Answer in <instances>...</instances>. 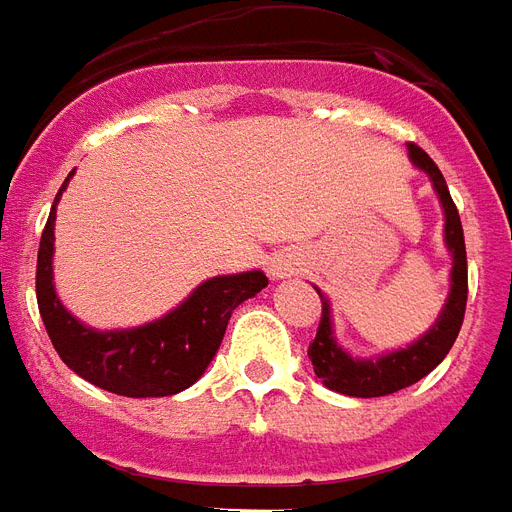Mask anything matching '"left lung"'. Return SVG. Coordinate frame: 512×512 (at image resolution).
<instances>
[{
	"label": "left lung",
	"instance_id": "1",
	"mask_svg": "<svg viewBox=\"0 0 512 512\" xmlns=\"http://www.w3.org/2000/svg\"><path fill=\"white\" fill-rule=\"evenodd\" d=\"M409 158L414 160V166H420L431 177L436 193H439V201L445 207V240L450 253H453L450 297H447V305L442 316H439V322L431 327V333H425L409 349L387 354V357H379V360H352L333 341L330 305L324 300V294L319 292V297H322V316H319L316 338L308 346V357H311L316 376L335 393L354 395V398H379V395L398 393V390H404L409 384L420 382L423 376L431 374L436 365L445 360V354L450 352V346L455 343L458 330L464 324L469 278H466V245L464 229H461V215L455 210V201L450 196V190H447L442 171H439L434 160L428 158V152L409 141Z\"/></svg>",
	"mask_w": 512,
	"mask_h": 512
}]
</instances>
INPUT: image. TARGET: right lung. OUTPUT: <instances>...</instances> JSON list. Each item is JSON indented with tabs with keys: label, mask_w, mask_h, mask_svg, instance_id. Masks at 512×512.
<instances>
[{
	"label": "right lung",
	"mask_w": 512,
	"mask_h": 512,
	"mask_svg": "<svg viewBox=\"0 0 512 512\" xmlns=\"http://www.w3.org/2000/svg\"><path fill=\"white\" fill-rule=\"evenodd\" d=\"M67 179L48 212L40 251H37L35 275L37 308L54 349L70 371H76L81 379L98 384L108 393L128 395V398H160L185 390L204 374V368L218 352L234 308L253 294H259L267 286V275L259 270L220 275L201 283L177 311H171L158 322L144 324L136 330L95 333L62 308L51 283L54 218H57L54 210Z\"/></svg>",
	"instance_id": "1"
}]
</instances>
